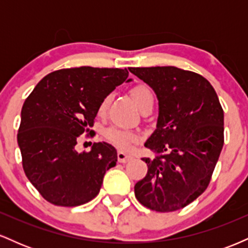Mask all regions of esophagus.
Segmentation results:
<instances>
[{
    "label": "esophagus",
    "instance_id": "1",
    "mask_svg": "<svg viewBox=\"0 0 248 248\" xmlns=\"http://www.w3.org/2000/svg\"><path fill=\"white\" fill-rule=\"evenodd\" d=\"M129 160H132V156L130 155H127V154L122 152L118 153V161L120 162V163H126V162H128Z\"/></svg>",
    "mask_w": 248,
    "mask_h": 248
}]
</instances>
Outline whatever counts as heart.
<instances>
[{
    "mask_svg": "<svg viewBox=\"0 0 248 248\" xmlns=\"http://www.w3.org/2000/svg\"><path fill=\"white\" fill-rule=\"evenodd\" d=\"M130 95H132L134 101L136 102V105H138L140 109H143L147 105L154 102L153 92L150 91L149 87L143 84L135 85V86L130 88ZM109 101H110L109 95H106L104 99H102L98 106L99 114L100 115L105 114ZM105 138H106V140L108 142H110L113 146L118 148V149L128 150L130 147H132L133 143H135V142L139 140V134L134 132V130L112 126L105 130Z\"/></svg>",
    "mask_w": 248,
    "mask_h": 248,
    "instance_id": "1",
    "label": "heart"
}]
</instances>
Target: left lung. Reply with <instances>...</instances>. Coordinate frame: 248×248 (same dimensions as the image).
Wrapping results in <instances>:
<instances>
[{
	"label": "left lung",
	"instance_id": "obj_1",
	"mask_svg": "<svg viewBox=\"0 0 248 248\" xmlns=\"http://www.w3.org/2000/svg\"><path fill=\"white\" fill-rule=\"evenodd\" d=\"M158 99L156 129L144 147L146 177L134 186L143 206L157 212L183 209L206 190L224 144V110L212 85L175 66L130 67Z\"/></svg>",
	"mask_w": 248,
	"mask_h": 248
}]
</instances>
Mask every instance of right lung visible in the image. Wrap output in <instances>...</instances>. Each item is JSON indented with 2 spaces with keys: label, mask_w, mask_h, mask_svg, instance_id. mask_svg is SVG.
<instances>
[{
  "label": "right lung",
  "mask_w": 248,
  "mask_h": 248,
  "mask_svg": "<svg viewBox=\"0 0 248 248\" xmlns=\"http://www.w3.org/2000/svg\"><path fill=\"white\" fill-rule=\"evenodd\" d=\"M127 69L81 66L45 76L25 99L17 142L25 175L51 204L78 206L100 191L105 173L118 161L115 148L93 143L78 153L77 140L93 136L98 106L127 79Z\"/></svg>",
  "instance_id": "1"
}]
</instances>
